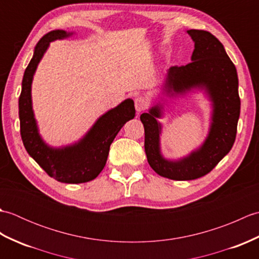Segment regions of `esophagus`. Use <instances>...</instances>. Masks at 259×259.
<instances>
[{
    "label": "esophagus",
    "instance_id": "obj_1",
    "mask_svg": "<svg viewBox=\"0 0 259 259\" xmlns=\"http://www.w3.org/2000/svg\"><path fill=\"white\" fill-rule=\"evenodd\" d=\"M135 107H136L137 112L144 111V110H146V109L148 108V101H147V99L144 98V97L136 98V100H135Z\"/></svg>",
    "mask_w": 259,
    "mask_h": 259
}]
</instances>
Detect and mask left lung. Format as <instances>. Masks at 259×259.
<instances>
[{"instance_id": "1", "label": "left lung", "mask_w": 259, "mask_h": 259, "mask_svg": "<svg viewBox=\"0 0 259 259\" xmlns=\"http://www.w3.org/2000/svg\"><path fill=\"white\" fill-rule=\"evenodd\" d=\"M187 33L195 42L191 62L168 70L164 91L176 96L194 88L206 90L212 101V115L205 142L189 156L167 160L160 152L161 124L157 120L162 115V107L157 104L140 115L148 162L158 175L172 180H194L210 172L232 149L240 113L237 71L222 42L203 30Z\"/></svg>"}]
</instances>
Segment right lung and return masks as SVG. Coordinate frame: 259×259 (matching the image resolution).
<instances>
[{"label": "right lung", "mask_w": 259, "mask_h": 259, "mask_svg": "<svg viewBox=\"0 0 259 259\" xmlns=\"http://www.w3.org/2000/svg\"><path fill=\"white\" fill-rule=\"evenodd\" d=\"M72 33L54 30L47 33L34 49L31 61L25 69L19 99L21 138L27 153L45 171L60 183L81 184L93 180L106 166L110 145L126 121L135 118V102L126 99L101 115L92 128L74 145L52 148L38 135L32 110L31 85L33 75L50 42L67 37Z\"/></svg>", "instance_id": "obj_1"}]
</instances>
